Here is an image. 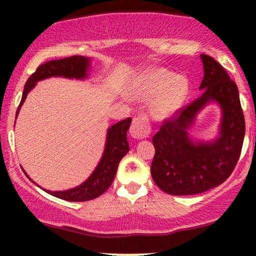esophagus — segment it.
Returning <instances> with one entry per match:
<instances>
[{
    "label": "esophagus",
    "instance_id": "obj_1",
    "mask_svg": "<svg viewBox=\"0 0 256 256\" xmlns=\"http://www.w3.org/2000/svg\"><path fill=\"white\" fill-rule=\"evenodd\" d=\"M152 126L146 114H138L132 119L130 134L134 138H146L150 134Z\"/></svg>",
    "mask_w": 256,
    "mask_h": 256
}]
</instances>
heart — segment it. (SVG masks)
Wrapping results in <instances>:
<instances>
[{"mask_svg": "<svg viewBox=\"0 0 256 256\" xmlns=\"http://www.w3.org/2000/svg\"><path fill=\"white\" fill-rule=\"evenodd\" d=\"M188 92V80L184 77H173L171 72L158 70L149 73L146 82V98L156 96L152 112L156 118L170 116L179 107Z\"/></svg>", "mask_w": 256, "mask_h": 256, "instance_id": "obj_1", "label": "heart"}]
</instances>
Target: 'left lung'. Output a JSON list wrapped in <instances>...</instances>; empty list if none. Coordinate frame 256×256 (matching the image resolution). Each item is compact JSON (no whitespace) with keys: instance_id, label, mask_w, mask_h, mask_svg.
<instances>
[{"instance_id":"obj_1","label":"left lung","mask_w":256,"mask_h":256,"mask_svg":"<svg viewBox=\"0 0 256 256\" xmlns=\"http://www.w3.org/2000/svg\"><path fill=\"white\" fill-rule=\"evenodd\" d=\"M201 58L204 70L200 85L202 94L164 120L152 137V177L170 195H196L224 183L242 150L246 122L237 85L213 58L202 54ZM210 100H216L223 108L222 134L213 144H194L187 128Z\"/></svg>"}]
</instances>
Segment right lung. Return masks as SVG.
Listing matches in <instances>:
<instances>
[{"mask_svg":"<svg viewBox=\"0 0 256 256\" xmlns=\"http://www.w3.org/2000/svg\"><path fill=\"white\" fill-rule=\"evenodd\" d=\"M88 67H89V58L80 56V55L52 60L40 64L36 72L32 73L26 82L22 101H20L16 110V116L22 104H24L28 94L30 92L38 80L52 77V76H58V77L61 76V77L67 78H84L86 77ZM130 124L131 118H128L114 124L108 130L104 156L95 171L90 176V178H88V180H85L79 186L66 190V192H49V190H46V192L55 198L73 202L89 201V200H94L102 195L113 183L120 160L130 150L128 138H126Z\"/></svg>","mask_w":256,"mask_h":256,"instance_id":"add662e5","label":"right lung"}]
</instances>
